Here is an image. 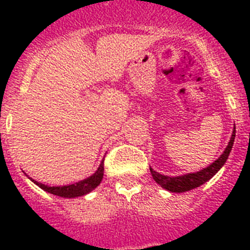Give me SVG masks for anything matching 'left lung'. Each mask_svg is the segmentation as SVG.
I'll return each mask as SVG.
<instances>
[{
    "mask_svg": "<svg viewBox=\"0 0 250 250\" xmlns=\"http://www.w3.org/2000/svg\"><path fill=\"white\" fill-rule=\"evenodd\" d=\"M235 133H236V128L233 125L232 135H231V139H229V144H227L226 149L223 150V153L218 157L217 160L214 161L213 164H210L205 168L196 171V172H188V174L179 175V176H167V175L157 172V171H154L150 167V174H152L153 179L164 189L168 190V192H174V193H183V192L194 189V188L202 186L204 183H206L208 180L213 178L214 175L217 174L218 171L223 167V165L226 164V161H227L229 153H231V149H232L233 141H235Z\"/></svg>",
    "mask_w": 250,
    "mask_h": 250,
    "instance_id": "left-lung-1",
    "label": "left lung"
}]
</instances>
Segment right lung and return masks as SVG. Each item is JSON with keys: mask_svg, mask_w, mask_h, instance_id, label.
I'll list each match as a JSON object with an SVG mask.
<instances>
[{"mask_svg": "<svg viewBox=\"0 0 250 250\" xmlns=\"http://www.w3.org/2000/svg\"><path fill=\"white\" fill-rule=\"evenodd\" d=\"M102 178H104V160L101 161V164H100L97 170L94 171L90 176L83 179V180H80V182L74 183V184H68V186L49 187L46 186V184L36 182V180H33L32 178H29L28 176V179L31 182L35 183L37 187H40L41 189H44L45 192L64 198H75L85 196V194H88L89 192H92L94 188H97V187L100 186V183L102 182Z\"/></svg>", "mask_w": 250, "mask_h": 250, "instance_id": "add662e5", "label": "right lung"}]
</instances>
